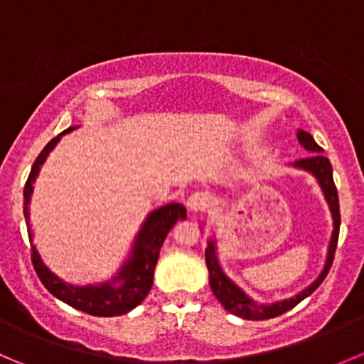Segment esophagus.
Listing matches in <instances>:
<instances>
[{"label": "esophagus", "instance_id": "1", "mask_svg": "<svg viewBox=\"0 0 364 364\" xmlns=\"http://www.w3.org/2000/svg\"><path fill=\"white\" fill-rule=\"evenodd\" d=\"M186 206H188L190 212H193V213L205 212V210L210 206L208 193H205V192L192 193V196H190V198L186 199Z\"/></svg>", "mask_w": 364, "mask_h": 364}]
</instances>
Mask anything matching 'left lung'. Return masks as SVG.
Wrapping results in <instances>:
<instances>
[{
	"instance_id": "1",
	"label": "left lung",
	"mask_w": 364,
	"mask_h": 364,
	"mask_svg": "<svg viewBox=\"0 0 364 364\" xmlns=\"http://www.w3.org/2000/svg\"><path fill=\"white\" fill-rule=\"evenodd\" d=\"M296 138L300 141L301 147L309 152V156H305L304 159H298L293 163L294 168L298 171H305L311 176H314V179L320 185L321 192H323V198L327 201L328 210H331L332 215V235L331 242H328L327 250V259H325V266L321 269V273L318 274L314 282L311 285H307L304 291H300L294 296L287 298V300L274 301V304H259L255 301L253 298L247 296L239 285L224 273L223 266L219 262V257H217V244L215 239L208 240V246L205 250V259H206V267H208L210 274V287H212L213 294H215L217 300L223 304V307L226 311H230L232 314L244 318V320H269V318H277V316L284 314L289 309L296 307L301 300H305L307 296H311L318 285L325 280L328 269L332 266V259H334V251L338 246V235H339V224H341V217H339V199H338V190H336L334 179H332V165L327 158H325L321 152L323 149L316 144L314 138L309 134L304 129H298Z\"/></svg>"
}]
</instances>
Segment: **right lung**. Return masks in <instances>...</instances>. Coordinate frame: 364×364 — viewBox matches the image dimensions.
I'll list each match as a JSON object with an SVG mask.
<instances>
[{"mask_svg": "<svg viewBox=\"0 0 364 364\" xmlns=\"http://www.w3.org/2000/svg\"><path fill=\"white\" fill-rule=\"evenodd\" d=\"M77 129V125L66 129L60 132L57 138H53L46 147L41 151L37 156L36 163H33L32 171H30L28 179H26L25 192H23V212H25L26 226H28V237L30 242L33 240L32 224H30V199L33 193V183H36L37 176H39L41 166L46 161L50 152L55 149L59 140L64 134ZM186 219L185 206L179 203H168L165 206L152 210L147 217H145L144 224H141L140 232L134 237L129 257L124 260L120 269L117 274L109 278V280L100 282V284H87V285H73L68 284L60 277H57L46 264H44L43 257L37 251L36 244L32 242V262L36 267L37 277L44 284V287L50 291L55 298H59L64 304L71 305L73 309L87 312L91 316H120L125 312L132 311L134 307L145 300L152 287V280H154V269L156 262H158L159 250L163 246L166 233L174 228V224L178 220Z\"/></svg>", "mask_w": 364, "mask_h": 364, "instance_id": "right-lung-1", "label": "right lung"}]
</instances>
